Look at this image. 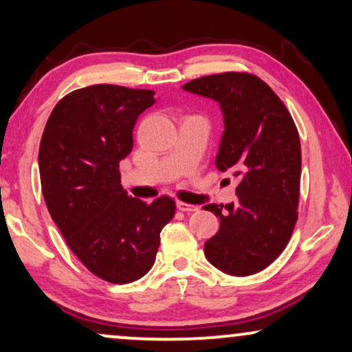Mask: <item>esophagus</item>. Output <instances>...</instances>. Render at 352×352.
Returning <instances> with one entry per match:
<instances>
[{"instance_id": "1", "label": "esophagus", "mask_w": 352, "mask_h": 352, "mask_svg": "<svg viewBox=\"0 0 352 352\" xmlns=\"http://www.w3.org/2000/svg\"><path fill=\"white\" fill-rule=\"evenodd\" d=\"M176 206H177V210H179V211H184V213H192V211H197V210H199V206H195V205H189V204H184V201H177Z\"/></svg>"}]
</instances>
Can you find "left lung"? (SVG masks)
I'll return each mask as SVG.
<instances>
[{
  "label": "left lung",
  "instance_id": "obj_1",
  "mask_svg": "<svg viewBox=\"0 0 352 352\" xmlns=\"http://www.w3.org/2000/svg\"><path fill=\"white\" fill-rule=\"evenodd\" d=\"M182 89L219 104L224 133L214 165L239 179L237 200L204 206L219 218L205 256L230 276L256 274L285 250L298 219L301 144L295 122L254 75L226 72L192 80Z\"/></svg>",
  "mask_w": 352,
  "mask_h": 352
}]
</instances>
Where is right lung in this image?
<instances>
[{
    "label": "right lung",
    "mask_w": 352,
    "mask_h": 352,
    "mask_svg": "<svg viewBox=\"0 0 352 352\" xmlns=\"http://www.w3.org/2000/svg\"><path fill=\"white\" fill-rule=\"evenodd\" d=\"M153 91L94 85L62 98L43 131L38 153L47 211L67 245L94 276L129 283L151 271L175 200L151 205L120 184L118 163L133 151L138 117Z\"/></svg>",
    "instance_id": "obj_1"
}]
</instances>
